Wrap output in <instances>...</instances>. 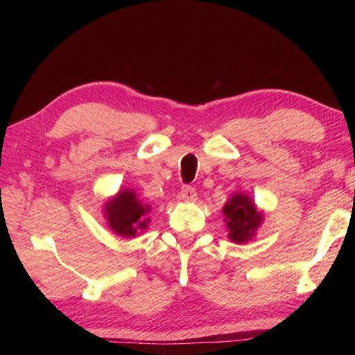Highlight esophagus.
<instances>
[{"instance_id":"34e87169","label":"esophagus","mask_w":355,"mask_h":355,"mask_svg":"<svg viewBox=\"0 0 355 355\" xmlns=\"http://www.w3.org/2000/svg\"><path fill=\"white\" fill-rule=\"evenodd\" d=\"M180 199L184 202H194L197 199L196 188H192V186H189V184H184L182 191H180Z\"/></svg>"}]
</instances>
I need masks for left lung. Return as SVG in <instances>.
Listing matches in <instances>:
<instances>
[{"label":"left lung","instance_id":"1","mask_svg":"<svg viewBox=\"0 0 355 355\" xmlns=\"http://www.w3.org/2000/svg\"><path fill=\"white\" fill-rule=\"evenodd\" d=\"M228 236L235 243H245L254 236L257 227L261 224V213L257 211L248 196L236 194L224 207Z\"/></svg>","mask_w":355,"mask_h":355}]
</instances>
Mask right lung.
I'll return each mask as SVG.
<instances>
[{"mask_svg":"<svg viewBox=\"0 0 355 355\" xmlns=\"http://www.w3.org/2000/svg\"><path fill=\"white\" fill-rule=\"evenodd\" d=\"M148 207L136 199L131 191H120L116 199L106 205V218L111 228L122 236H136L137 230L147 227Z\"/></svg>","mask_w":355,"mask_h":355,"instance_id":"obj_1","label":"right lung"}]
</instances>
